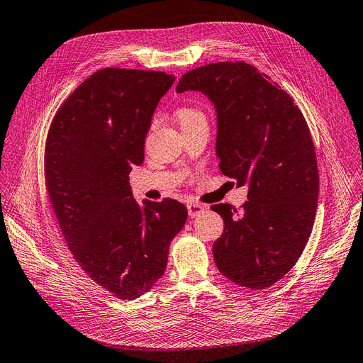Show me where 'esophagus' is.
Wrapping results in <instances>:
<instances>
[{"instance_id":"1","label":"esophagus","mask_w":363,"mask_h":363,"mask_svg":"<svg viewBox=\"0 0 363 363\" xmlns=\"http://www.w3.org/2000/svg\"><path fill=\"white\" fill-rule=\"evenodd\" d=\"M187 211H189L190 218H196V216H199L201 213H203L206 211V206L201 205V203H189Z\"/></svg>"}]
</instances>
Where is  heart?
<instances>
[{"label":"heart","mask_w":363,"mask_h":363,"mask_svg":"<svg viewBox=\"0 0 363 363\" xmlns=\"http://www.w3.org/2000/svg\"><path fill=\"white\" fill-rule=\"evenodd\" d=\"M176 119H177V122L180 123V126L184 128V126H189V125H191V123H196V122L205 121V115L202 113V110H199V108H196V107L184 106V107H180V108L176 111Z\"/></svg>","instance_id":"b5f03b06"}]
</instances>
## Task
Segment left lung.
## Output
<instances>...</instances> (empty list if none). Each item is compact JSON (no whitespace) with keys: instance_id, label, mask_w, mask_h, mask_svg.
I'll use <instances>...</instances> for the list:
<instances>
[{"instance_id":"obj_1","label":"left lung","mask_w":363,"mask_h":363,"mask_svg":"<svg viewBox=\"0 0 363 363\" xmlns=\"http://www.w3.org/2000/svg\"><path fill=\"white\" fill-rule=\"evenodd\" d=\"M189 90L215 106L222 174L248 186L240 212L211 206L225 225L215 264L240 286L269 288L295 266L313 231L320 180L310 128L294 99L245 62L191 69L176 87Z\"/></svg>"}]
</instances>
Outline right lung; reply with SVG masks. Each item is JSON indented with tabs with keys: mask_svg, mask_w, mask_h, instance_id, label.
Segmentation results:
<instances>
[{
	"mask_svg": "<svg viewBox=\"0 0 363 363\" xmlns=\"http://www.w3.org/2000/svg\"><path fill=\"white\" fill-rule=\"evenodd\" d=\"M174 77L161 71L104 68L64 101L46 139L49 199L75 262L119 299L148 292L164 274L172 240L187 219L174 199H135L132 165L160 99Z\"/></svg>",
	"mask_w": 363,
	"mask_h": 363,
	"instance_id": "1",
	"label": "right lung"
}]
</instances>
